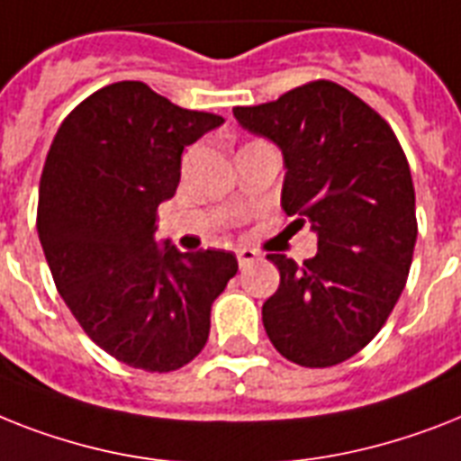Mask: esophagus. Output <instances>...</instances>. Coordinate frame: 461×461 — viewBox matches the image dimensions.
Instances as JSON below:
<instances>
[{"label": "esophagus", "mask_w": 461, "mask_h": 461, "mask_svg": "<svg viewBox=\"0 0 461 461\" xmlns=\"http://www.w3.org/2000/svg\"><path fill=\"white\" fill-rule=\"evenodd\" d=\"M237 260H239V267H246V265H250L253 260H258V253L253 249H239Z\"/></svg>", "instance_id": "obj_1"}]
</instances>
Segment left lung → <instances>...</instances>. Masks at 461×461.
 <instances>
[{"instance_id": "obj_1", "label": "left lung", "mask_w": 461, "mask_h": 461, "mask_svg": "<svg viewBox=\"0 0 461 461\" xmlns=\"http://www.w3.org/2000/svg\"><path fill=\"white\" fill-rule=\"evenodd\" d=\"M234 118L284 153L282 208L312 224L317 256L269 253L279 289L263 305L272 346L301 366H334L379 334L405 289L417 211L393 127L331 80H312Z\"/></svg>"}]
</instances>
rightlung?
<instances>
[{
    "instance_id": "1",
    "label": "right lung",
    "mask_w": 461,
    "mask_h": 461,
    "mask_svg": "<svg viewBox=\"0 0 461 461\" xmlns=\"http://www.w3.org/2000/svg\"><path fill=\"white\" fill-rule=\"evenodd\" d=\"M222 122L144 82H113L66 115L44 160L37 234L56 289L82 331L134 369L189 365L211 334L212 303L237 275L234 253L153 241L185 146Z\"/></svg>"
}]
</instances>
